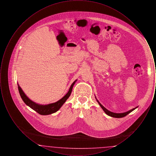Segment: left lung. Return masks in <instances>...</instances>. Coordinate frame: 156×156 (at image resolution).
I'll return each mask as SVG.
<instances>
[{"instance_id":"1","label":"left lung","mask_w":156,"mask_h":156,"mask_svg":"<svg viewBox=\"0 0 156 156\" xmlns=\"http://www.w3.org/2000/svg\"><path fill=\"white\" fill-rule=\"evenodd\" d=\"M95 98H96V99H97L98 103L100 105V106L102 108V109L104 110V111L105 112V113H106V115H108V116H111V117H113V118H123V117L126 116V115H127L129 113H130V112H132L134 111V109H136L137 108V107L134 108L133 109H131V110H130V111H129L126 112H123V113H114V112L109 111L106 108H105L104 106L98 101V100L97 99L96 97H95Z\"/></svg>"}]
</instances>
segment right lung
<instances>
[{"instance_id": "right-lung-1", "label": "right lung", "mask_w": 156, "mask_h": 156, "mask_svg": "<svg viewBox=\"0 0 156 156\" xmlns=\"http://www.w3.org/2000/svg\"><path fill=\"white\" fill-rule=\"evenodd\" d=\"M76 81H77V80H76L71 84L68 92H67V94L64 97H62L61 99H59V101H58L56 102L47 104V105L37 104V103L33 102V101H31L28 97H27V95L24 94V92H23L21 87L19 86L18 83H17V85H18V89H19L20 97L22 98L23 102L26 104V105L29 106L30 108H31L34 111L37 112V113H39L40 115H50V114H52V113L58 111L61 108V107L63 105V104L66 102L67 99L71 95L73 86L74 85Z\"/></svg>"}]
</instances>
